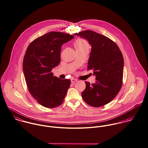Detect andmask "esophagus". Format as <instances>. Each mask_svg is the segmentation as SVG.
Wrapping results in <instances>:
<instances>
[{"label": "esophagus", "instance_id": "34e87169", "mask_svg": "<svg viewBox=\"0 0 148 148\" xmlns=\"http://www.w3.org/2000/svg\"><path fill=\"white\" fill-rule=\"evenodd\" d=\"M77 81H78V80H77V79H74V78H72L71 79V82H72V83L77 82Z\"/></svg>", "mask_w": 148, "mask_h": 148}]
</instances>
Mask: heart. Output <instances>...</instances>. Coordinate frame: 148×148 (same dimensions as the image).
<instances>
[{
    "mask_svg": "<svg viewBox=\"0 0 148 148\" xmlns=\"http://www.w3.org/2000/svg\"><path fill=\"white\" fill-rule=\"evenodd\" d=\"M75 48L76 49H82L84 48H88V44L87 42L83 39H78L75 42L74 44Z\"/></svg>",
    "mask_w": 148,
    "mask_h": 148,
    "instance_id": "b5f03b06",
    "label": "heart"
}]
</instances>
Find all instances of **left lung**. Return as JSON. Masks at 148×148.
I'll use <instances>...</instances> for the list:
<instances>
[{"label":"left lung","instance_id":"1","mask_svg":"<svg viewBox=\"0 0 148 148\" xmlns=\"http://www.w3.org/2000/svg\"><path fill=\"white\" fill-rule=\"evenodd\" d=\"M74 36L87 40L91 45L87 67L93 70L95 83L85 82L82 98L88 105L99 107L110 103L120 91L123 77L124 59L117 45L101 34L87 30Z\"/></svg>","mask_w":148,"mask_h":148}]
</instances>
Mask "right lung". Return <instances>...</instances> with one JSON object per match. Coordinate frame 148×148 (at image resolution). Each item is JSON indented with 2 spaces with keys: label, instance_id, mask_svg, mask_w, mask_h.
I'll return each mask as SVG.
<instances>
[{
  "label": "right lung",
  "instance_id": "add662e5",
  "mask_svg": "<svg viewBox=\"0 0 148 148\" xmlns=\"http://www.w3.org/2000/svg\"><path fill=\"white\" fill-rule=\"evenodd\" d=\"M73 38L69 34L50 32L35 39L25 51L23 63L25 82L33 98L45 107L60 106L66 97L70 80L54 77L51 71L60 62L62 45Z\"/></svg>",
  "mask_w": 148,
  "mask_h": 148
}]
</instances>
